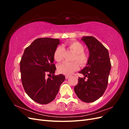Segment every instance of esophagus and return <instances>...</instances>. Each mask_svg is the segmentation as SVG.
I'll list each match as a JSON object with an SVG mask.
<instances>
[{"label": "esophagus", "mask_w": 129, "mask_h": 129, "mask_svg": "<svg viewBox=\"0 0 129 129\" xmlns=\"http://www.w3.org/2000/svg\"><path fill=\"white\" fill-rule=\"evenodd\" d=\"M70 77H71V76H69V75H66V76H65L66 79H68V78H69Z\"/></svg>", "instance_id": "esophagus-1"}]
</instances>
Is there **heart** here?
<instances>
[{
  "instance_id": "1",
  "label": "heart",
  "mask_w": 129,
  "mask_h": 129,
  "mask_svg": "<svg viewBox=\"0 0 129 129\" xmlns=\"http://www.w3.org/2000/svg\"><path fill=\"white\" fill-rule=\"evenodd\" d=\"M69 48L75 53L73 57L74 60H76L81 66H84L87 63L88 56L83 53L84 47L82 44L77 41H69L67 43ZM63 48L61 46L58 47L54 52V58L56 61L60 62L62 58ZM79 68V64L76 61L64 62L58 66V72L64 75H70Z\"/></svg>"
}]
</instances>
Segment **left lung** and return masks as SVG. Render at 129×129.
Wrapping results in <instances>:
<instances>
[{"instance_id": "1", "label": "left lung", "mask_w": 129, "mask_h": 129, "mask_svg": "<svg viewBox=\"0 0 129 129\" xmlns=\"http://www.w3.org/2000/svg\"><path fill=\"white\" fill-rule=\"evenodd\" d=\"M89 50V57L86 66L80 73L84 76L79 77V83L74 91L79 98L84 102H93L103 95L108 82L111 63L108 49L93 37H83ZM88 80L85 81V77Z\"/></svg>"}]
</instances>
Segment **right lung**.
<instances>
[{
    "mask_svg": "<svg viewBox=\"0 0 129 129\" xmlns=\"http://www.w3.org/2000/svg\"><path fill=\"white\" fill-rule=\"evenodd\" d=\"M61 41L58 39L39 38L25 48L20 62L21 81L31 99L46 104L55 99L65 80L62 74L54 75V52ZM52 76L46 79V74Z\"/></svg>",
    "mask_w": 129,
    "mask_h": 129,
    "instance_id": "obj_1",
    "label": "right lung"
}]
</instances>
